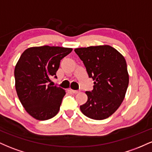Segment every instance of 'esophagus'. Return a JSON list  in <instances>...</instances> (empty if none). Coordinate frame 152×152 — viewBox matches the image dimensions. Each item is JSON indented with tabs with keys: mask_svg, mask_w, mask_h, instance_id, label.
I'll list each match as a JSON object with an SVG mask.
<instances>
[{
	"mask_svg": "<svg viewBox=\"0 0 152 152\" xmlns=\"http://www.w3.org/2000/svg\"><path fill=\"white\" fill-rule=\"evenodd\" d=\"M71 91L72 92L73 94H78V93H79V91H78V90H73V89H71Z\"/></svg>",
	"mask_w": 152,
	"mask_h": 152,
	"instance_id": "1",
	"label": "esophagus"
}]
</instances>
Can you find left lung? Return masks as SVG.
<instances>
[{
	"instance_id": "left-lung-1",
	"label": "left lung",
	"mask_w": 152,
	"mask_h": 152,
	"mask_svg": "<svg viewBox=\"0 0 152 152\" xmlns=\"http://www.w3.org/2000/svg\"><path fill=\"white\" fill-rule=\"evenodd\" d=\"M74 51L94 81V89L86 91L88 100L80 109L92 119L107 118L121 105L128 88L126 60L118 50L106 45L76 48Z\"/></svg>"
}]
</instances>
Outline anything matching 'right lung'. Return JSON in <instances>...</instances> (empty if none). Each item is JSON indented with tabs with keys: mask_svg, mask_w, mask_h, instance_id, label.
I'll return each mask as SVG.
<instances>
[{
	"mask_svg": "<svg viewBox=\"0 0 152 152\" xmlns=\"http://www.w3.org/2000/svg\"><path fill=\"white\" fill-rule=\"evenodd\" d=\"M71 51L43 46L28 48L20 56L14 71L15 89L26 111L36 119L44 121L58 114L66 91L48 82L57 78L61 60Z\"/></svg>",
	"mask_w": 152,
	"mask_h": 152,
	"instance_id": "1",
	"label": "right lung"
}]
</instances>
